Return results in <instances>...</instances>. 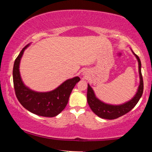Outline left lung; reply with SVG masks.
<instances>
[{
  "label": "left lung",
  "instance_id": "obj_1",
  "mask_svg": "<svg viewBox=\"0 0 152 152\" xmlns=\"http://www.w3.org/2000/svg\"><path fill=\"white\" fill-rule=\"evenodd\" d=\"M133 53L137 58L138 63H139V73L140 82H139V86L137 94L130 101L123 104H120V105H111V104H105L96 97L94 90L89 86V84H88L87 102H88L91 109L93 111L94 114H96L100 118H106V119H115V118L120 117V116L126 114V113H128L129 111H130L133 109L142 97L143 90H144V82H143L142 71H141L142 64H141V61L139 56L136 55L134 52Z\"/></svg>",
  "mask_w": 152,
  "mask_h": 152
}]
</instances>
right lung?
<instances>
[{
	"instance_id": "right-lung-1",
	"label": "right lung",
	"mask_w": 152,
	"mask_h": 152,
	"mask_svg": "<svg viewBox=\"0 0 152 152\" xmlns=\"http://www.w3.org/2000/svg\"><path fill=\"white\" fill-rule=\"evenodd\" d=\"M29 44L23 48L15 58L13 69V85L15 96L28 111L45 117H53L65 109L69 96L76 83L80 81L78 76L66 80L56 89L48 92H36L24 85L19 71V65L24 50Z\"/></svg>"
}]
</instances>
